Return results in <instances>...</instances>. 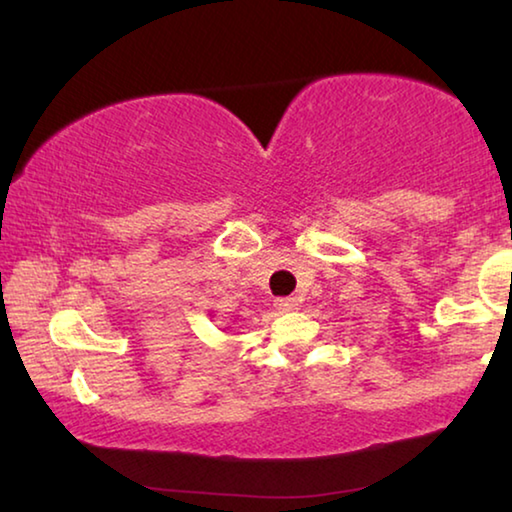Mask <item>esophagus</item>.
Here are the masks:
<instances>
[{
	"instance_id": "obj_1",
	"label": "esophagus",
	"mask_w": 512,
	"mask_h": 512,
	"mask_svg": "<svg viewBox=\"0 0 512 512\" xmlns=\"http://www.w3.org/2000/svg\"><path fill=\"white\" fill-rule=\"evenodd\" d=\"M275 307H277V311H293V309H298V300L296 298H277L275 300Z\"/></svg>"
}]
</instances>
